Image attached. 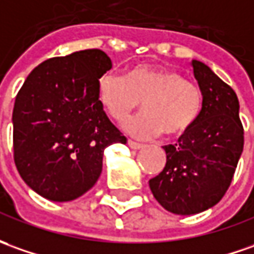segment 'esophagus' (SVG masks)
Wrapping results in <instances>:
<instances>
[{"label":"esophagus","instance_id":"esophagus-1","mask_svg":"<svg viewBox=\"0 0 254 254\" xmlns=\"http://www.w3.org/2000/svg\"><path fill=\"white\" fill-rule=\"evenodd\" d=\"M127 144H129V147H130V149H134V150H139L143 147V144H141V143H137V141H133V140H127Z\"/></svg>","mask_w":254,"mask_h":254}]
</instances>
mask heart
Segmentation results:
<instances>
[{
	"label": "heart",
	"mask_w": 254,
	"mask_h": 254,
	"mask_svg": "<svg viewBox=\"0 0 254 254\" xmlns=\"http://www.w3.org/2000/svg\"><path fill=\"white\" fill-rule=\"evenodd\" d=\"M97 98L105 114L122 124L139 107L141 111L127 124L136 137L165 133L179 137L189 132L203 113L204 98L197 84L182 73L156 65H136L124 76L104 73L98 79Z\"/></svg>",
	"instance_id": "obj_1"
}]
</instances>
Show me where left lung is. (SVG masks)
Instances as JSON below:
<instances>
[{"instance_id":"obj_1","label":"left lung","mask_w":254,"mask_h":254,"mask_svg":"<svg viewBox=\"0 0 254 254\" xmlns=\"http://www.w3.org/2000/svg\"><path fill=\"white\" fill-rule=\"evenodd\" d=\"M203 93V113L178 143L164 146V170L149 181L153 196L170 213L190 215L215 206L235 174L243 151L236 93L203 62L192 61Z\"/></svg>"}]
</instances>
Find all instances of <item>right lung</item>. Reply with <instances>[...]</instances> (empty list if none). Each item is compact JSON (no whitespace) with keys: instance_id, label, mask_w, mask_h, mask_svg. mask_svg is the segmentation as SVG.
<instances>
[{"instance_id":"add662e5","label":"right lung","mask_w":254,"mask_h":254,"mask_svg":"<svg viewBox=\"0 0 254 254\" xmlns=\"http://www.w3.org/2000/svg\"><path fill=\"white\" fill-rule=\"evenodd\" d=\"M113 68L101 50L41 62L15 98L13 158L26 185L51 201H70L91 189L105 147L127 143L97 98L98 79Z\"/></svg>"}]
</instances>
